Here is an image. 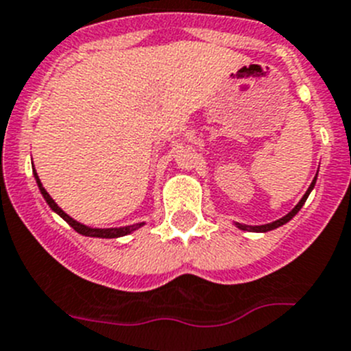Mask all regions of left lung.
Wrapping results in <instances>:
<instances>
[{
	"label": "left lung",
	"mask_w": 351,
	"mask_h": 351,
	"mask_svg": "<svg viewBox=\"0 0 351 351\" xmlns=\"http://www.w3.org/2000/svg\"><path fill=\"white\" fill-rule=\"evenodd\" d=\"M317 175H318V173H317ZM315 183H317V176H315V178H313V182H311L309 189H308V191H306V194L301 197V201H299V203L295 204V208H293L292 211H289V213H287L285 217H282V219L274 220V222H271V223H264V226H246V223L236 222V227H238V229H243V230H254V232H267V230H273V229H276V227L283 226V223H287V222H289V220H292L293 217L298 215V211L301 210L302 204L306 203V199H308L309 192L313 191Z\"/></svg>",
	"instance_id": "obj_1"
}]
</instances>
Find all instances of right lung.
Returning <instances> with one entry per match:
<instances>
[{"label":"right lung","instance_id":"obj_1","mask_svg":"<svg viewBox=\"0 0 351 351\" xmlns=\"http://www.w3.org/2000/svg\"><path fill=\"white\" fill-rule=\"evenodd\" d=\"M33 173H34V180H36V183H38V189H40V192H42V195H43V199L47 201V204H49V206L52 208V211H56V213H58L61 219H64L69 226L73 227L78 234L90 236V238H121V236L131 234V232H134L136 229H140L141 226H145V222H138V223H132V226H125V227H108V229H97V227H89V226H85V223L77 222V220L71 219V217H69L66 211H62L61 208L58 206V203H56V201L50 197V194L45 191V187H43L42 182H40V178H38V173L36 171H33Z\"/></svg>","mask_w":351,"mask_h":351}]
</instances>
